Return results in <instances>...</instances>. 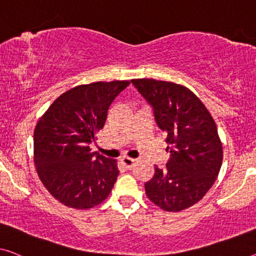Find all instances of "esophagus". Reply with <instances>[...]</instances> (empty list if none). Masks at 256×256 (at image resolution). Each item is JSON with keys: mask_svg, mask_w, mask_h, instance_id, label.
Returning a JSON list of instances; mask_svg holds the SVG:
<instances>
[{"mask_svg": "<svg viewBox=\"0 0 256 256\" xmlns=\"http://www.w3.org/2000/svg\"><path fill=\"white\" fill-rule=\"evenodd\" d=\"M120 162L125 169H131L133 164H134V160L130 158H123L120 160Z\"/></svg>", "mask_w": 256, "mask_h": 256, "instance_id": "obj_1", "label": "esophagus"}]
</instances>
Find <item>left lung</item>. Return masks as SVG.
<instances>
[{"mask_svg":"<svg viewBox=\"0 0 256 256\" xmlns=\"http://www.w3.org/2000/svg\"><path fill=\"white\" fill-rule=\"evenodd\" d=\"M147 104L170 152L164 168L144 184L152 204L180 212L200 201L218 176L223 150L215 122L193 92L174 82L133 79Z\"/></svg>","mask_w":256,"mask_h":256,"instance_id":"8db88e82","label":"left lung"}]
</instances>
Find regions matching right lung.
<instances>
[{
  "label": "right lung",
  "mask_w": 256,
  "mask_h": 256,
  "mask_svg": "<svg viewBox=\"0 0 256 256\" xmlns=\"http://www.w3.org/2000/svg\"><path fill=\"white\" fill-rule=\"evenodd\" d=\"M128 80L80 85L57 98L34 131V163L48 192L74 209L100 204L120 170L115 160L90 152L112 104Z\"/></svg>",
  "instance_id": "right-lung-1"
}]
</instances>
